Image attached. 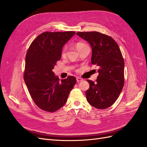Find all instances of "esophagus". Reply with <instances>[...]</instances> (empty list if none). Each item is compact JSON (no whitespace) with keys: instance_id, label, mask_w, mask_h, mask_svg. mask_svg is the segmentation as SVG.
Here are the masks:
<instances>
[{"instance_id":"1","label":"esophagus","mask_w":147,"mask_h":147,"mask_svg":"<svg viewBox=\"0 0 147 147\" xmlns=\"http://www.w3.org/2000/svg\"><path fill=\"white\" fill-rule=\"evenodd\" d=\"M82 81H83V79H82L81 78H80V77L77 78V82H82Z\"/></svg>"}]
</instances>
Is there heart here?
<instances>
[{
	"mask_svg": "<svg viewBox=\"0 0 147 147\" xmlns=\"http://www.w3.org/2000/svg\"><path fill=\"white\" fill-rule=\"evenodd\" d=\"M85 46H87L86 44H84V43H81V42H79V43H77V45H76V47H77V50H78L79 48H82V47H85ZM66 47H64L63 48V50H62V54L63 55H64L65 54V51H66Z\"/></svg>",
	"mask_w": 147,
	"mask_h": 147,
	"instance_id": "b5f03b06",
	"label": "heart"
}]
</instances>
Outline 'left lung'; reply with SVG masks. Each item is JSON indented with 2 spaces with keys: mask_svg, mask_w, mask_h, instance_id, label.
I'll use <instances>...</instances> for the list:
<instances>
[{
  "mask_svg": "<svg viewBox=\"0 0 147 147\" xmlns=\"http://www.w3.org/2000/svg\"><path fill=\"white\" fill-rule=\"evenodd\" d=\"M79 37L87 41L92 48V64L98 66L96 82L90 80L86 92L89 104L98 109H105L117 100L124 86V62L115 40L96 31L78 32Z\"/></svg>",
  "mask_w": 147,
  "mask_h": 147,
  "instance_id": "1",
  "label": "left lung"
}]
</instances>
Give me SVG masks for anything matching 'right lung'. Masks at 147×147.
Returning <instances> with one entry per match:
<instances>
[{
	"label": "right lung",
	"instance_id": "1",
	"mask_svg": "<svg viewBox=\"0 0 147 147\" xmlns=\"http://www.w3.org/2000/svg\"><path fill=\"white\" fill-rule=\"evenodd\" d=\"M75 32H45L30 44L26 56L24 80L35 104L54 112L66 103L77 82L73 76L59 80L53 72L61 58L62 50Z\"/></svg>",
	"mask_w": 147,
	"mask_h": 147
}]
</instances>
